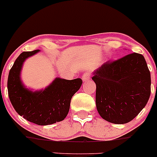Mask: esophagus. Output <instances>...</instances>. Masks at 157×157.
<instances>
[{"label": "esophagus", "mask_w": 157, "mask_h": 157, "mask_svg": "<svg viewBox=\"0 0 157 157\" xmlns=\"http://www.w3.org/2000/svg\"><path fill=\"white\" fill-rule=\"evenodd\" d=\"M90 78V75L88 72H85V73L83 74V75H82V81H83V82H87V81L89 80Z\"/></svg>", "instance_id": "1"}]
</instances>
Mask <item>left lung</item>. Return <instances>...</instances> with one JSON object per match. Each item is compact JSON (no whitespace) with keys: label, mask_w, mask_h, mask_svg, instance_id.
Segmentation results:
<instances>
[{"label":"left lung","mask_w":157,"mask_h":157,"mask_svg":"<svg viewBox=\"0 0 157 157\" xmlns=\"http://www.w3.org/2000/svg\"><path fill=\"white\" fill-rule=\"evenodd\" d=\"M96 106L107 122L125 124L144 108L151 95V72L141 54L133 53L106 62L92 72Z\"/></svg>","instance_id":"obj_1"}]
</instances>
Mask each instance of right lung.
<instances>
[{"label":"right lung","instance_id":"right-lung-1","mask_svg":"<svg viewBox=\"0 0 157 157\" xmlns=\"http://www.w3.org/2000/svg\"><path fill=\"white\" fill-rule=\"evenodd\" d=\"M40 50L22 52L10 70L7 90L10 101L19 116L38 125H48L63 121L67 117L72 96L81 88L82 80L56 77L45 88H28L21 79L24 62Z\"/></svg>","mask_w":157,"mask_h":157}]
</instances>
